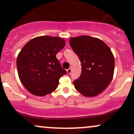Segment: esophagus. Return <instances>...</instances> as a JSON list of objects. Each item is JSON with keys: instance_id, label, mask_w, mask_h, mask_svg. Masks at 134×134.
Listing matches in <instances>:
<instances>
[{"instance_id": "esophagus-1", "label": "esophagus", "mask_w": 134, "mask_h": 134, "mask_svg": "<svg viewBox=\"0 0 134 134\" xmlns=\"http://www.w3.org/2000/svg\"><path fill=\"white\" fill-rule=\"evenodd\" d=\"M66 46H67V47H69V42H67V43H66Z\"/></svg>"}]
</instances>
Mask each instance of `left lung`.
Here are the masks:
<instances>
[{"label": "left lung", "instance_id": "obj_1", "mask_svg": "<svg viewBox=\"0 0 134 134\" xmlns=\"http://www.w3.org/2000/svg\"><path fill=\"white\" fill-rule=\"evenodd\" d=\"M65 45L63 38L42 36L23 47L17 58V69L20 81L30 93L43 96L56 90L60 78L66 74L56 55Z\"/></svg>", "mask_w": 134, "mask_h": 134}]
</instances>
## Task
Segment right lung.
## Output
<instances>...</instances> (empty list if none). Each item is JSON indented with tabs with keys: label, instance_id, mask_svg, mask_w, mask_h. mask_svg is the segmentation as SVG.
I'll use <instances>...</instances> for the list:
<instances>
[{
	"label": "right lung",
	"instance_id": "1",
	"mask_svg": "<svg viewBox=\"0 0 134 134\" xmlns=\"http://www.w3.org/2000/svg\"><path fill=\"white\" fill-rule=\"evenodd\" d=\"M70 44L81 64V74L73 82L83 96L94 97L104 91L114 74L115 59L109 47L102 41L88 36L72 37Z\"/></svg>",
	"mask_w": 134,
	"mask_h": 134
}]
</instances>
